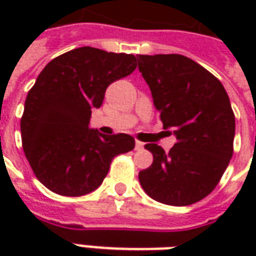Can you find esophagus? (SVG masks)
I'll list each match as a JSON object with an SVG mask.
<instances>
[{
	"instance_id": "obj_1",
	"label": "esophagus",
	"mask_w": 256,
	"mask_h": 256,
	"mask_svg": "<svg viewBox=\"0 0 256 256\" xmlns=\"http://www.w3.org/2000/svg\"><path fill=\"white\" fill-rule=\"evenodd\" d=\"M144 148V142H141V141H136V150H140Z\"/></svg>"
}]
</instances>
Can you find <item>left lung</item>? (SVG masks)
I'll return each mask as SVG.
<instances>
[{
  "label": "left lung",
  "mask_w": 256,
  "mask_h": 256,
  "mask_svg": "<svg viewBox=\"0 0 256 256\" xmlns=\"http://www.w3.org/2000/svg\"><path fill=\"white\" fill-rule=\"evenodd\" d=\"M172 150L146 144L154 162L138 180L148 196L168 206H189L208 196L233 155L234 114L224 84L182 54H137Z\"/></svg>",
  "instance_id": "left-lung-1"
}]
</instances>
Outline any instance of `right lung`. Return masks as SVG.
Segmentation results:
<instances>
[{
    "instance_id": "obj_1",
    "label": "right lung",
    "mask_w": 256,
    "mask_h": 256,
    "mask_svg": "<svg viewBox=\"0 0 256 256\" xmlns=\"http://www.w3.org/2000/svg\"><path fill=\"white\" fill-rule=\"evenodd\" d=\"M137 67L136 56L84 46L60 54L38 75L20 120L22 144L36 177L62 196L93 192L112 159L134 148L128 134L89 128L106 88Z\"/></svg>"
}]
</instances>
